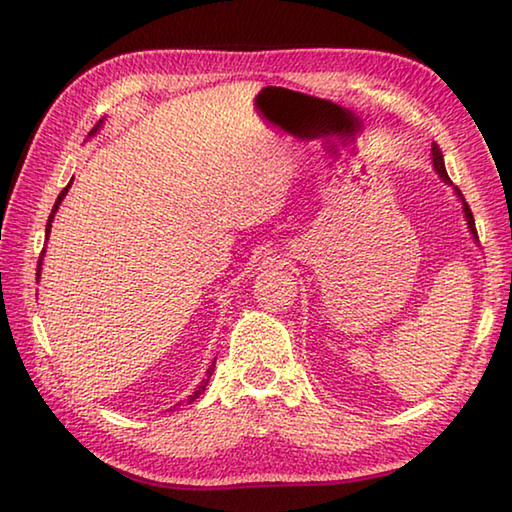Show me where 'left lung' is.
<instances>
[{"label": "left lung", "instance_id": "8db88e82", "mask_svg": "<svg viewBox=\"0 0 512 512\" xmlns=\"http://www.w3.org/2000/svg\"><path fill=\"white\" fill-rule=\"evenodd\" d=\"M431 160H433V169L438 171V176H440V180H443V183H447V185H452V180H449V176H447V171H445V160H443V153H440V149L436 144L431 146ZM456 196H458V201L463 203V212H465V221H467V228H470V232H472V237L479 241V235H476V225H474V216H472V210H470V205L465 203V198H463V194L458 192L456 189Z\"/></svg>", "mask_w": 512, "mask_h": 512}]
</instances>
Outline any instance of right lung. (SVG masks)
I'll list each match as a JSON object with an SVG mask.
<instances>
[{"label": "right lung", "mask_w": 512, "mask_h": 512, "mask_svg": "<svg viewBox=\"0 0 512 512\" xmlns=\"http://www.w3.org/2000/svg\"><path fill=\"white\" fill-rule=\"evenodd\" d=\"M101 124H103V119L99 121V124L97 126H94L92 128V133L90 135H94V133H97L99 131V128H101ZM67 189H69V185L63 189V192H60V196L56 198V205H54V210H51V214H49V221H47V230H45V237H49V232H51V221H54V214H56V210H58V205H60V201H63V198H65V194H67ZM42 255H45V250H42ZM42 255H40V259H38V277H40V268H42ZM212 370H214V366H210V370H207V379H203V384L201 386H198L196 388V391L192 393V395H189V400L187 402H194L196 400V397L198 395H201L203 391H205V386H207V381H210V377H212Z\"/></svg>", "instance_id": "right-lung-1"}]
</instances>
